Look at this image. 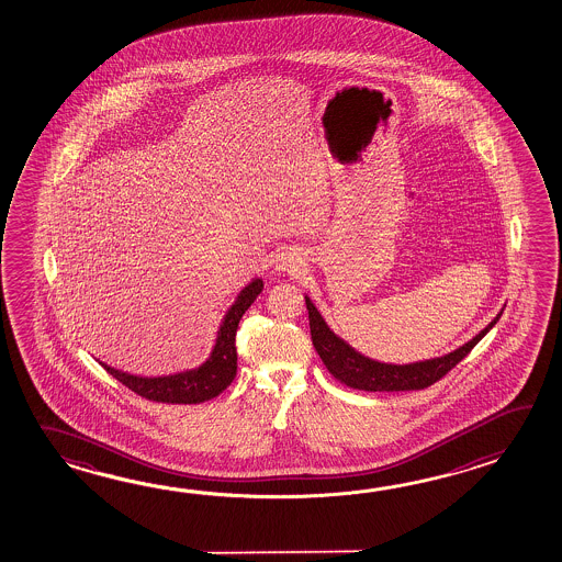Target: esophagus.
<instances>
[{"label": "esophagus", "mask_w": 562, "mask_h": 562, "mask_svg": "<svg viewBox=\"0 0 562 562\" xmlns=\"http://www.w3.org/2000/svg\"><path fill=\"white\" fill-rule=\"evenodd\" d=\"M276 270L280 272H290V274H296L302 266V256L296 250L288 248L276 256Z\"/></svg>", "instance_id": "obj_1"}]
</instances>
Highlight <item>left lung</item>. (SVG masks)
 Segmentation results:
<instances>
[{
	"mask_svg": "<svg viewBox=\"0 0 562 562\" xmlns=\"http://www.w3.org/2000/svg\"><path fill=\"white\" fill-rule=\"evenodd\" d=\"M308 308L310 334L316 352L322 358L324 367L334 379L340 380L346 386L367 392H401V390H423L432 386L435 382L447 376L452 368L469 356L470 350L481 342L486 333L493 328L501 318V314L494 318L481 334H476L469 344L460 346L459 350L414 364H382L376 360H370L367 356L358 355L355 348L340 340L336 334L322 321L321 312L306 299Z\"/></svg>",
	"mask_w": 562,
	"mask_h": 562,
	"instance_id": "obj_1",
	"label": "left lung"
}]
</instances>
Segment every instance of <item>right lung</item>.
<instances>
[{
  "label": "right lung",
  "mask_w": 562,
  "mask_h": 562,
  "mask_svg": "<svg viewBox=\"0 0 562 562\" xmlns=\"http://www.w3.org/2000/svg\"><path fill=\"white\" fill-rule=\"evenodd\" d=\"M262 280H254L252 284L241 290L240 296L232 304V308L224 318L212 356L202 367L188 370L182 374H173V376H161V379H139L105 364L103 368L117 382H122L124 386L146 401L166 402V404H200L218 396L220 392L228 389L236 376V370H238L236 330L244 312L252 306L254 300L262 292Z\"/></svg>",
  "instance_id": "1"
}]
</instances>
